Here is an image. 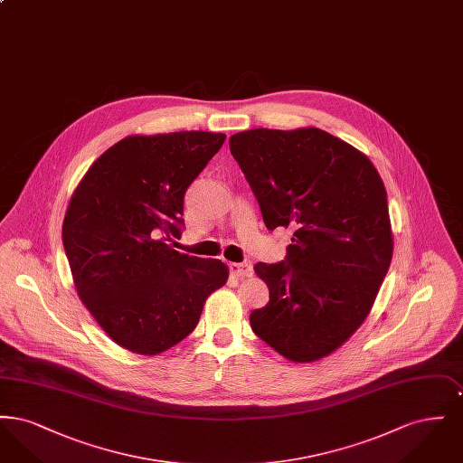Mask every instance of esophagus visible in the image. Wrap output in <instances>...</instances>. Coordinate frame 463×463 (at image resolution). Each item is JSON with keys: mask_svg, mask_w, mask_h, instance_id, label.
Wrapping results in <instances>:
<instances>
[{"mask_svg": "<svg viewBox=\"0 0 463 463\" xmlns=\"http://www.w3.org/2000/svg\"><path fill=\"white\" fill-rule=\"evenodd\" d=\"M229 269L236 274V276H240V278H242V276H251L253 274V265H251V262L250 260H244V262H234V264H229Z\"/></svg>", "mask_w": 463, "mask_h": 463, "instance_id": "34e87169", "label": "esophagus"}]
</instances>
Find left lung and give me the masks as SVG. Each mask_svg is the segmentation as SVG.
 <instances>
[{
	"mask_svg": "<svg viewBox=\"0 0 463 463\" xmlns=\"http://www.w3.org/2000/svg\"><path fill=\"white\" fill-rule=\"evenodd\" d=\"M265 227L293 231L287 257L255 264L269 302L251 330L297 363L338 349L366 319L392 259L387 193L372 161L319 128L229 140Z\"/></svg>",
	"mask_w": 463,
	"mask_h": 463,
	"instance_id": "obj_1",
	"label": "left lung"
}]
</instances>
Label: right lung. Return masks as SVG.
<instances>
[{"mask_svg": "<svg viewBox=\"0 0 463 463\" xmlns=\"http://www.w3.org/2000/svg\"><path fill=\"white\" fill-rule=\"evenodd\" d=\"M223 133L133 135L100 156L74 191L62 242L74 287L100 328L137 354L163 353L196 328L221 260L174 250L187 187Z\"/></svg>", "mask_w": 463, "mask_h": 463, "instance_id": "1", "label": "right lung"}]
</instances>
